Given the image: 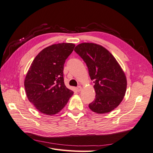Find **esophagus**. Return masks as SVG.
Wrapping results in <instances>:
<instances>
[{"label":"esophagus","instance_id":"esophagus-1","mask_svg":"<svg viewBox=\"0 0 153 153\" xmlns=\"http://www.w3.org/2000/svg\"><path fill=\"white\" fill-rule=\"evenodd\" d=\"M81 89H82V87H81V86H78V87H76V90H77V91H78V92H80V91H81Z\"/></svg>","mask_w":153,"mask_h":153}]
</instances>
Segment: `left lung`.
Listing matches in <instances>:
<instances>
[{
	"label": "left lung",
	"instance_id": "8db88e82",
	"mask_svg": "<svg viewBox=\"0 0 153 153\" xmlns=\"http://www.w3.org/2000/svg\"><path fill=\"white\" fill-rule=\"evenodd\" d=\"M75 52L84 60L91 79L94 83V101L89 108L97 114H106L117 107L126 93V75L116 59L100 45L84 43L78 45Z\"/></svg>",
	"mask_w": 153,
	"mask_h": 153
}]
</instances>
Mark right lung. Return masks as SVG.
Returning a JSON list of instances; mask_svg holds the SVG:
<instances>
[{
  "mask_svg": "<svg viewBox=\"0 0 153 153\" xmlns=\"http://www.w3.org/2000/svg\"><path fill=\"white\" fill-rule=\"evenodd\" d=\"M75 47L73 43L52 45L41 50L32 61L24 85L27 98L41 113L57 114L73 94L64 84L63 70Z\"/></svg>",
  "mask_w": 153,
  "mask_h": 153,
  "instance_id": "1",
  "label": "right lung"
}]
</instances>
